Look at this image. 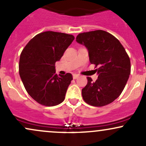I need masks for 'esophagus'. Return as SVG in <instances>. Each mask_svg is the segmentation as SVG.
Masks as SVG:
<instances>
[{
    "label": "esophagus",
    "mask_w": 146,
    "mask_h": 146,
    "mask_svg": "<svg viewBox=\"0 0 146 146\" xmlns=\"http://www.w3.org/2000/svg\"><path fill=\"white\" fill-rule=\"evenodd\" d=\"M79 77V75L78 74H73V78L74 79V80H75V79H77Z\"/></svg>",
    "instance_id": "esophagus-1"
}]
</instances>
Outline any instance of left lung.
Masks as SVG:
<instances>
[{
	"label": "left lung",
	"instance_id": "left-lung-1",
	"mask_svg": "<svg viewBox=\"0 0 146 146\" xmlns=\"http://www.w3.org/2000/svg\"><path fill=\"white\" fill-rule=\"evenodd\" d=\"M76 42L86 46L89 60L98 68L96 81L88 77L82 90L85 102L93 106H104L121 95L130 74V58L120 42L102 30L78 34Z\"/></svg>",
	"mask_w": 146,
	"mask_h": 146
}]
</instances>
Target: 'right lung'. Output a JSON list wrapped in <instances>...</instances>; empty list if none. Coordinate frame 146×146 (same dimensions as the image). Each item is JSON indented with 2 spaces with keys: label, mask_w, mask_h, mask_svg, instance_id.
I'll list each match as a JSON object with an SVG mask.
<instances>
[{
  "label": "right lung",
  "mask_w": 146,
  "mask_h": 146,
  "mask_svg": "<svg viewBox=\"0 0 146 146\" xmlns=\"http://www.w3.org/2000/svg\"><path fill=\"white\" fill-rule=\"evenodd\" d=\"M74 39L70 34L45 31L33 37L22 51L20 76L27 92L38 103L53 106L64 100L73 76L56 74L55 64Z\"/></svg>",
  "instance_id": "1"
}]
</instances>
